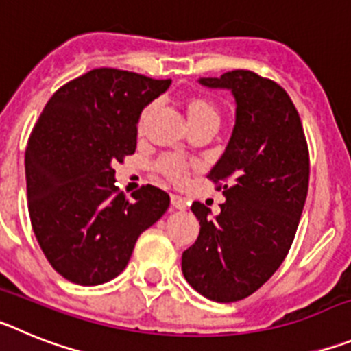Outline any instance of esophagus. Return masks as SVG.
<instances>
[{
	"instance_id": "esophagus-1",
	"label": "esophagus",
	"mask_w": 351,
	"mask_h": 351,
	"mask_svg": "<svg viewBox=\"0 0 351 351\" xmlns=\"http://www.w3.org/2000/svg\"><path fill=\"white\" fill-rule=\"evenodd\" d=\"M170 202H172V207H176L179 210H184L188 207V200L184 197H181V195H170Z\"/></svg>"
}]
</instances>
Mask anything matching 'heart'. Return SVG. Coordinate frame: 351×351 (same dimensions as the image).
Wrapping results in <instances>:
<instances>
[{"label": "heart", "instance_id": "heart-1", "mask_svg": "<svg viewBox=\"0 0 351 351\" xmlns=\"http://www.w3.org/2000/svg\"><path fill=\"white\" fill-rule=\"evenodd\" d=\"M184 110L190 128L195 126L206 125V123H218L219 125V110L214 105L213 100L206 98L202 95H190L184 98ZM153 112V107H147L141 116V126L144 125L147 117ZM158 170H160L167 179H170L176 184H184L190 178V165L182 163L178 158H163L158 163Z\"/></svg>", "mask_w": 351, "mask_h": 351}]
</instances>
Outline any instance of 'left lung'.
<instances>
[{"label": "left lung", "instance_id": "1", "mask_svg": "<svg viewBox=\"0 0 351 351\" xmlns=\"http://www.w3.org/2000/svg\"><path fill=\"white\" fill-rule=\"evenodd\" d=\"M198 82L230 89L235 126L207 178L225 195L221 213L193 202L200 221L182 253L186 281L214 302H235L258 290L288 255L309 186V151L295 105L280 84L250 70Z\"/></svg>", "mask_w": 351, "mask_h": 351}]
</instances>
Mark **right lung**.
I'll return each mask as SVG.
<instances>
[{"mask_svg":"<svg viewBox=\"0 0 351 351\" xmlns=\"http://www.w3.org/2000/svg\"><path fill=\"white\" fill-rule=\"evenodd\" d=\"M170 82L95 68L43 107L26 147L27 209L43 255L64 280H114L138 235L169 209V195L151 184L128 200L114 184V165L135 153L138 117Z\"/></svg>","mask_w":351,"mask_h":351,"instance_id":"right-lung-1","label":"right lung"}]
</instances>
